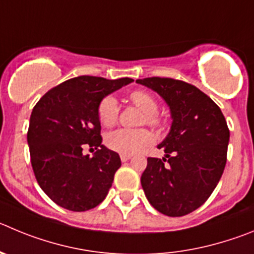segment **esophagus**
<instances>
[{"label": "esophagus", "instance_id": "1", "mask_svg": "<svg viewBox=\"0 0 254 254\" xmlns=\"http://www.w3.org/2000/svg\"><path fill=\"white\" fill-rule=\"evenodd\" d=\"M131 157H132V155H125V153H122V155H121V160H122V162L128 161Z\"/></svg>", "mask_w": 254, "mask_h": 254}]
</instances>
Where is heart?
<instances>
[{
	"label": "heart",
	"instance_id": "1",
	"mask_svg": "<svg viewBox=\"0 0 254 254\" xmlns=\"http://www.w3.org/2000/svg\"><path fill=\"white\" fill-rule=\"evenodd\" d=\"M128 98L137 108H139L145 113L142 123H146L153 128H161L164 126V120L156 113L159 109V104L150 92L142 89L133 90L132 93H129ZM118 113H120V108H118L117 99L115 97L106 95L99 102L98 108H97V116H98V120L102 126L111 127L115 125L118 120ZM152 139L153 137L151 132L145 128H120L107 134L106 145L108 146V148L118 153L133 155L150 145Z\"/></svg>",
	"mask_w": 254,
	"mask_h": 254
}]
</instances>
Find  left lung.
Masks as SVG:
<instances>
[{"label": "left lung", "mask_w": 254, "mask_h": 254, "mask_svg": "<svg viewBox=\"0 0 254 254\" xmlns=\"http://www.w3.org/2000/svg\"><path fill=\"white\" fill-rule=\"evenodd\" d=\"M136 81L159 93L173 117L170 133L159 145L166 156L148 157L141 185L156 210L183 217L203 205L222 178L227 121L210 97L186 81L159 76Z\"/></svg>", "instance_id": "left-lung-1"}]
</instances>
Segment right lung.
Segmentation results:
<instances>
[{
    "mask_svg": "<svg viewBox=\"0 0 254 254\" xmlns=\"http://www.w3.org/2000/svg\"><path fill=\"white\" fill-rule=\"evenodd\" d=\"M131 81L76 76L35 104L27 131L32 170L43 191L62 208L89 210L108 194L121 159L102 145L97 108L106 95ZM85 147L97 150L93 158L82 153Z\"/></svg>",
    "mask_w": 254,
    "mask_h": 254,
    "instance_id": "1",
    "label": "right lung"
}]
</instances>
